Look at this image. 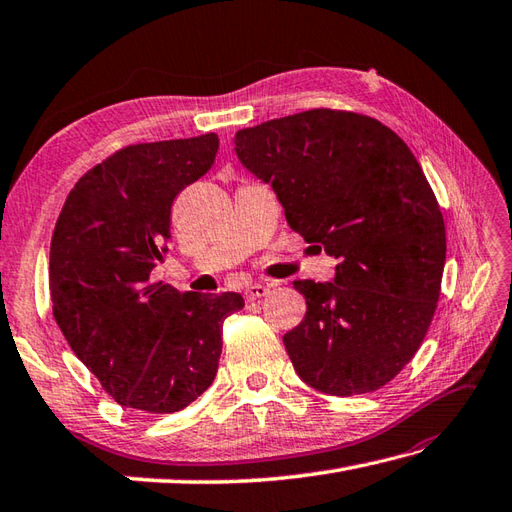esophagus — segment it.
I'll return each instance as SVG.
<instances>
[{
	"mask_svg": "<svg viewBox=\"0 0 512 512\" xmlns=\"http://www.w3.org/2000/svg\"><path fill=\"white\" fill-rule=\"evenodd\" d=\"M267 291H269V285H265V283H254V285H249V287L245 289V298H247V300L263 298V296H267Z\"/></svg>",
	"mask_w": 512,
	"mask_h": 512,
	"instance_id": "34e87169",
	"label": "esophagus"
}]
</instances>
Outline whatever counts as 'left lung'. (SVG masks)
Instances as JSON below:
<instances>
[{
	"label": "left lung",
	"instance_id": "8db88e82",
	"mask_svg": "<svg viewBox=\"0 0 512 512\" xmlns=\"http://www.w3.org/2000/svg\"><path fill=\"white\" fill-rule=\"evenodd\" d=\"M234 145L289 227L338 258L331 283L294 280L307 300L283 336L296 373L342 398L378 391L420 349L440 298L446 229L420 163L387 125L327 108L238 130Z\"/></svg>",
	"mask_w": 512,
	"mask_h": 512
}]
</instances>
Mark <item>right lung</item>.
Here are the masks:
<instances>
[{"mask_svg":"<svg viewBox=\"0 0 512 512\" xmlns=\"http://www.w3.org/2000/svg\"><path fill=\"white\" fill-rule=\"evenodd\" d=\"M214 132L128 145L72 187L50 243L52 316L77 358L128 409L174 413L214 382L223 320L241 294L150 283L183 187L212 168Z\"/></svg>","mask_w":512,"mask_h":512,"instance_id":"right-lung-1","label":"right lung"}]
</instances>
